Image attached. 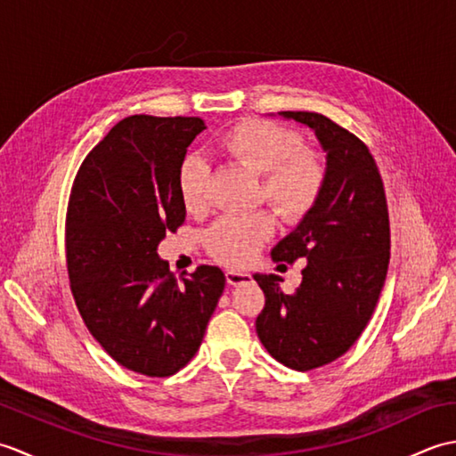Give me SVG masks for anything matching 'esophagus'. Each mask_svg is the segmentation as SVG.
Returning <instances> with one entry per match:
<instances>
[{"instance_id": "esophagus-1", "label": "esophagus", "mask_w": 456, "mask_h": 456, "mask_svg": "<svg viewBox=\"0 0 456 456\" xmlns=\"http://www.w3.org/2000/svg\"><path fill=\"white\" fill-rule=\"evenodd\" d=\"M225 276H227V282L231 286H240V284H247L253 280V276H250L248 273H243V270H227Z\"/></svg>"}]
</instances>
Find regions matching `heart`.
<instances>
[{"label": "heart", "instance_id": "heart-1", "mask_svg": "<svg viewBox=\"0 0 456 456\" xmlns=\"http://www.w3.org/2000/svg\"><path fill=\"white\" fill-rule=\"evenodd\" d=\"M221 147L256 174H265L263 196L284 219L307 216L325 186V168L315 152L302 149L299 134L265 119H247L229 129ZM209 164L201 154H190L178 170L183 206L198 211L208 203ZM274 219L266 211L253 216H229L209 231L208 243L221 263L239 266L255 256L273 235Z\"/></svg>", "mask_w": 456, "mask_h": 456}]
</instances>
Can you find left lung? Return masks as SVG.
Segmentation results:
<instances>
[{
    "label": "left lung",
    "mask_w": 456,
    "mask_h": 456,
    "mask_svg": "<svg viewBox=\"0 0 456 456\" xmlns=\"http://www.w3.org/2000/svg\"><path fill=\"white\" fill-rule=\"evenodd\" d=\"M278 115L315 134L325 186L270 253L305 258L296 292L286 294L276 274H255L266 299L256 333L278 362L305 372L345 354L372 317L390 263L388 206L372 154L354 134L319 113Z\"/></svg>",
    "instance_id": "left-lung-1"
}]
</instances>
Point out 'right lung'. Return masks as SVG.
Segmentation results:
<instances>
[{"label":"right lung","mask_w":456,"mask_h":456,"mask_svg":"<svg viewBox=\"0 0 456 456\" xmlns=\"http://www.w3.org/2000/svg\"><path fill=\"white\" fill-rule=\"evenodd\" d=\"M206 129L200 118L131 115L95 147L74 180L66 260L86 327L121 366L170 376L186 366L225 289L201 265L176 282L160 240L186 219L178 170Z\"/></svg>","instance_id":"obj_1"}]
</instances>
